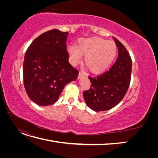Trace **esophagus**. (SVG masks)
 Returning <instances> with one entry per match:
<instances>
[{"instance_id":"obj_1","label":"esophagus","mask_w":158,"mask_h":158,"mask_svg":"<svg viewBox=\"0 0 158 158\" xmlns=\"http://www.w3.org/2000/svg\"><path fill=\"white\" fill-rule=\"evenodd\" d=\"M84 75V74L83 73H79V74H78V78H82V77H83Z\"/></svg>"}]
</instances>
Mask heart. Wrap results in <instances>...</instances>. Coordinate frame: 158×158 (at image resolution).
<instances>
[{
	"label": "heart",
	"mask_w": 158,
	"mask_h": 158,
	"mask_svg": "<svg viewBox=\"0 0 158 158\" xmlns=\"http://www.w3.org/2000/svg\"><path fill=\"white\" fill-rule=\"evenodd\" d=\"M70 63L76 65L84 56V64L90 73L99 74L111 64L117 54V47L113 42L98 37L82 38L77 45L68 48Z\"/></svg>",
	"instance_id": "obj_1"
}]
</instances>
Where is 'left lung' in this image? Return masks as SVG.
<instances>
[{
    "mask_svg": "<svg viewBox=\"0 0 158 158\" xmlns=\"http://www.w3.org/2000/svg\"><path fill=\"white\" fill-rule=\"evenodd\" d=\"M118 56L111 68L95 77H88L92 85L83 93L88 106L95 111L111 109L125 97L131 83L132 59L125 47L115 37Z\"/></svg>",
    "mask_w": 158,
    "mask_h": 158,
    "instance_id": "8db88e82",
    "label": "left lung"
}]
</instances>
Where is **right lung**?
<instances>
[{"mask_svg":"<svg viewBox=\"0 0 158 158\" xmlns=\"http://www.w3.org/2000/svg\"><path fill=\"white\" fill-rule=\"evenodd\" d=\"M68 32L53 29L42 33L26 50L23 64V85L28 97L38 106L58 100L65 85L78 78L79 72L69 63Z\"/></svg>","mask_w":158,"mask_h":158,"instance_id":"1","label":"right lung"}]
</instances>
